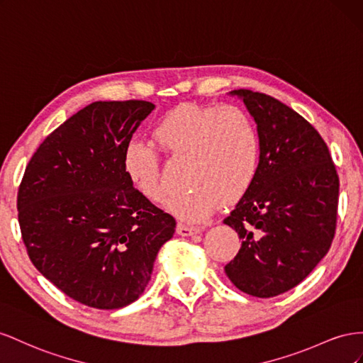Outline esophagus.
Returning <instances> with one entry per match:
<instances>
[{"label": "esophagus", "instance_id": "34e87169", "mask_svg": "<svg viewBox=\"0 0 363 363\" xmlns=\"http://www.w3.org/2000/svg\"><path fill=\"white\" fill-rule=\"evenodd\" d=\"M176 233H178V234L182 235V237H190V235H194V234H199L201 230H199V228H194V226H189V225L179 223L178 226H176Z\"/></svg>", "mask_w": 363, "mask_h": 363}]
</instances>
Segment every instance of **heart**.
<instances>
[{"label": "heart", "instance_id": "b5f03b06", "mask_svg": "<svg viewBox=\"0 0 363 363\" xmlns=\"http://www.w3.org/2000/svg\"><path fill=\"white\" fill-rule=\"evenodd\" d=\"M153 138L160 147L187 157L185 178L191 189L172 196L165 208L178 219L199 223L250 191L260 164V137L247 113L233 105H181L157 123ZM123 172L143 198L161 202L165 184L158 152L132 140L121 158Z\"/></svg>", "mask_w": 363, "mask_h": 363}]
</instances>
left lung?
Wrapping results in <instances>:
<instances>
[{
	"mask_svg": "<svg viewBox=\"0 0 363 363\" xmlns=\"http://www.w3.org/2000/svg\"><path fill=\"white\" fill-rule=\"evenodd\" d=\"M243 100L260 137L257 178L223 223L242 239L225 274L242 292L271 298L313 271L333 242L339 178L323 137L279 100L250 89Z\"/></svg>",
	"mask_w": 363,
	"mask_h": 363,
	"instance_id": "obj_1",
	"label": "left lung"
}]
</instances>
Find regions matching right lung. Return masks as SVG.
Masks as SVG:
<instances>
[{
	"instance_id": "right-lung-1",
	"label": "right lung",
	"mask_w": 363,
	"mask_h": 363,
	"mask_svg": "<svg viewBox=\"0 0 363 363\" xmlns=\"http://www.w3.org/2000/svg\"><path fill=\"white\" fill-rule=\"evenodd\" d=\"M150 101H94L51 132L18 191L30 260L67 296L121 308L144 292L176 220L132 187L123 150Z\"/></svg>"
}]
</instances>
